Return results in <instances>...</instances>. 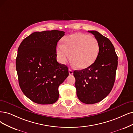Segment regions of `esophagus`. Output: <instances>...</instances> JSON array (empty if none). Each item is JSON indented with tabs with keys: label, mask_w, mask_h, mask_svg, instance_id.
I'll use <instances>...</instances> for the list:
<instances>
[{
	"label": "esophagus",
	"mask_w": 133,
	"mask_h": 133,
	"mask_svg": "<svg viewBox=\"0 0 133 133\" xmlns=\"http://www.w3.org/2000/svg\"><path fill=\"white\" fill-rule=\"evenodd\" d=\"M68 72H69V75H73V71L72 70L69 69V70H68Z\"/></svg>",
	"instance_id": "1"
}]
</instances>
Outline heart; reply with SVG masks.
Here are the masks:
<instances>
[{"label":"heart","mask_w":133,"mask_h":133,"mask_svg":"<svg viewBox=\"0 0 133 133\" xmlns=\"http://www.w3.org/2000/svg\"><path fill=\"white\" fill-rule=\"evenodd\" d=\"M62 45L56 49L58 61L65 64L70 58L79 69L90 67L99 55V45L96 39L84 33H77L64 38Z\"/></svg>","instance_id":"b5f03b06"}]
</instances>
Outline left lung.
Masks as SVG:
<instances>
[{"mask_svg":"<svg viewBox=\"0 0 133 133\" xmlns=\"http://www.w3.org/2000/svg\"><path fill=\"white\" fill-rule=\"evenodd\" d=\"M88 32L94 35L99 43V55L92 65L75 71L73 76L78 99L84 104H93L104 99L114 87L118 57L109 39L96 31Z\"/></svg>","mask_w":133,"mask_h":133,"instance_id":"left-lung-1","label":"left lung"}]
</instances>
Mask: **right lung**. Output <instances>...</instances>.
Wrapping results in <instances>:
<instances>
[{"label": "right lung", "instance_id": "obj_1", "mask_svg": "<svg viewBox=\"0 0 133 133\" xmlns=\"http://www.w3.org/2000/svg\"><path fill=\"white\" fill-rule=\"evenodd\" d=\"M63 31L36 32L19 45L16 59L19 85L29 99L52 104L58 99L59 85L69 75L68 67L56 60V45Z\"/></svg>", "mask_w": 133, "mask_h": 133}]
</instances>
